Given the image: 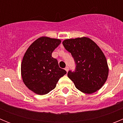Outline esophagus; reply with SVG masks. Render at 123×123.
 I'll use <instances>...</instances> for the list:
<instances>
[{"instance_id": "34e87169", "label": "esophagus", "mask_w": 123, "mask_h": 123, "mask_svg": "<svg viewBox=\"0 0 123 123\" xmlns=\"http://www.w3.org/2000/svg\"><path fill=\"white\" fill-rule=\"evenodd\" d=\"M65 69L66 70V71H67V72H68V70H69V68H68V67H67L66 68H65Z\"/></svg>"}]
</instances>
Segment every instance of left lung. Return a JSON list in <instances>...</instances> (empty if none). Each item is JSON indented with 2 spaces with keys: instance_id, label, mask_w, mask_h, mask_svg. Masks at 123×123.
Listing matches in <instances>:
<instances>
[{
  "instance_id": "1",
  "label": "left lung",
  "mask_w": 123,
  "mask_h": 123,
  "mask_svg": "<svg viewBox=\"0 0 123 123\" xmlns=\"http://www.w3.org/2000/svg\"><path fill=\"white\" fill-rule=\"evenodd\" d=\"M63 45L71 53L76 65L74 71L68 73L76 87L88 94L99 90L106 82L109 71L105 55L99 47L86 37L66 39Z\"/></svg>"
}]
</instances>
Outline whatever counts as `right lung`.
<instances>
[{
    "mask_svg": "<svg viewBox=\"0 0 123 123\" xmlns=\"http://www.w3.org/2000/svg\"><path fill=\"white\" fill-rule=\"evenodd\" d=\"M60 43L58 39L41 37L25 52L21 66V76L26 86L36 94H48L67 73L60 68L57 60L52 56Z\"/></svg>",
    "mask_w": 123,
    "mask_h": 123,
    "instance_id": "obj_1",
    "label": "right lung"
}]
</instances>
